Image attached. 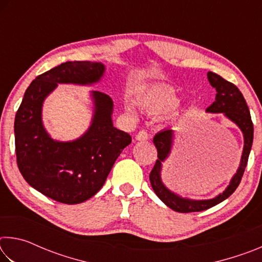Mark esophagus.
Returning a JSON list of instances; mask_svg holds the SVG:
<instances>
[{
	"label": "esophagus",
	"instance_id": "obj_1",
	"mask_svg": "<svg viewBox=\"0 0 262 262\" xmlns=\"http://www.w3.org/2000/svg\"><path fill=\"white\" fill-rule=\"evenodd\" d=\"M135 139H136L137 141H145V140H148V133L145 132V130H140V132L136 134Z\"/></svg>",
	"mask_w": 262,
	"mask_h": 262
}]
</instances>
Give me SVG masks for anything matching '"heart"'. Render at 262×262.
I'll list each match as a JSON object with an SVG mask.
<instances>
[{"instance_id":"1","label":"heart","mask_w":262,"mask_h":262,"mask_svg":"<svg viewBox=\"0 0 262 262\" xmlns=\"http://www.w3.org/2000/svg\"><path fill=\"white\" fill-rule=\"evenodd\" d=\"M180 103L179 97L177 96L173 89L168 86H156L137 97L136 104L139 107L149 114L161 115L170 113L178 107ZM127 114L135 117L136 111L134 105L128 103L125 105Z\"/></svg>"}]
</instances>
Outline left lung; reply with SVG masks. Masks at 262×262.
Returning <instances> with one entry per match:
<instances>
[{"label": "left lung", "instance_id": "obj_1", "mask_svg": "<svg viewBox=\"0 0 262 262\" xmlns=\"http://www.w3.org/2000/svg\"><path fill=\"white\" fill-rule=\"evenodd\" d=\"M207 76L210 85L216 89L217 94L215 101L206 111L209 113H223L225 117L241 128L244 135L243 155L237 173L232 177L230 185L223 193L217 195L214 199H210V200H190V199L181 198L179 195L171 192L163 184L161 178L162 163L165 161L171 152L172 142H173V130L164 129L157 133L154 137V144L157 148L158 159L152 167L151 172H150V184H151V187L157 196L168 208L178 212L202 211L209 209V208L219 205L225 199H228L241 184L242 177L247 165L252 143H253V122H252L250 110H248V106L242 92L239 91V89L234 84L228 82L227 79L221 77L220 75L209 72L207 74Z\"/></svg>", "mask_w": 262, "mask_h": 262}]
</instances>
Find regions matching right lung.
<instances>
[{"label": "right lung", "instance_id": "1", "mask_svg": "<svg viewBox=\"0 0 262 262\" xmlns=\"http://www.w3.org/2000/svg\"><path fill=\"white\" fill-rule=\"evenodd\" d=\"M104 72L100 62L61 63L35 77L16 113L15 147L20 173L30 186L57 202L77 205L94 196L122 150L132 143L128 133L113 127V101L99 91L91 92L94 118L79 139L54 141L43 128L42 103L57 83L94 84Z\"/></svg>", "mask_w": 262, "mask_h": 262}]
</instances>
